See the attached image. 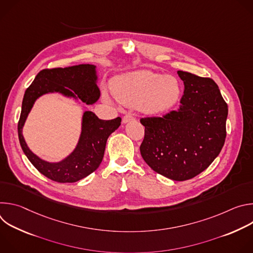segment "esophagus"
<instances>
[{"label": "esophagus", "instance_id": "34e87169", "mask_svg": "<svg viewBox=\"0 0 253 253\" xmlns=\"http://www.w3.org/2000/svg\"><path fill=\"white\" fill-rule=\"evenodd\" d=\"M135 118L133 115L131 114H126L124 117H123V123H128L130 121H133Z\"/></svg>", "mask_w": 253, "mask_h": 253}]
</instances>
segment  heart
Wrapping results in <instances>:
<instances>
[{"label":"heart","mask_w":253,"mask_h":253,"mask_svg":"<svg viewBox=\"0 0 253 253\" xmlns=\"http://www.w3.org/2000/svg\"><path fill=\"white\" fill-rule=\"evenodd\" d=\"M112 93L122 104L138 107L143 113L154 115L172 108L181 95V86L173 76L151 71H137L116 78ZM105 99L109 100L107 95Z\"/></svg>","instance_id":"b5f03b06"}]
</instances>
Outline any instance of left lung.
<instances>
[{
	"label": "left lung",
	"instance_id": "obj_1",
	"mask_svg": "<svg viewBox=\"0 0 253 253\" xmlns=\"http://www.w3.org/2000/svg\"><path fill=\"white\" fill-rule=\"evenodd\" d=\"M184 94L177 110L141 118L145 135L141 156L155 172L184 181L204 171L220 153L226 138L228 107L212 79L178 71Z\"/></svg>",
	"mask_w": 253,
	"mask_h": 253
}]
</instances>
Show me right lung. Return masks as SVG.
<instances>
[{
	"instance_id": "right-lung-1",
	"label": "right lung",
	"mask_w": 253,
	"mask_h": 253,
	"mask_svg": "<svg viewBox=\"0 0 253 253\" xmlns=\"http://www.w3.org/2000/svg\"><path fill=\"white\" fill-rule=\"evenodd\" d=\"M97 79L96 66L90 64L44 69L25 92L18 123L21 147L35 168L53 181L73 183L94 172L102 162L108 137L121 125V118L101 120L95 113L85 111L76 148L65 159L56 163L41 159L29 149L22 133L26 119L35 101L48 93H61L66 97L80 99L88 105L95 103L100 97Z\"/></svg>"
}]
</instances>
